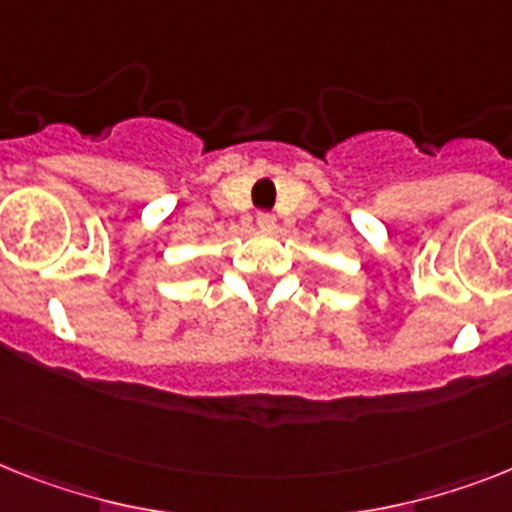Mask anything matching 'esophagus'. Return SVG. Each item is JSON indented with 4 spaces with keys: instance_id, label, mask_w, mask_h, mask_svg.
Instances as JSON below:
<instances>
[{
    "instance_id": "1",
    "label": "esophagus",
    "mask_w": 512,
    "mask_h": 512,
    "mask_svg": "<svg viewBox=\"0 0 512 512\" xmlns=\"http://www.w3.org/2000/svg\"><path fill=\"white\" fill-rule=\"evenodd\" d=\"M256 225H259L261 230H274L277 219H274L272 211H259V214H256Z\"/></svg>"
}]
</instances>
